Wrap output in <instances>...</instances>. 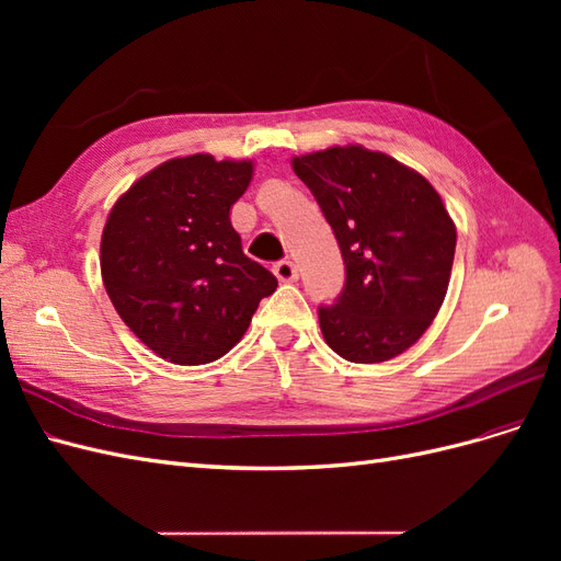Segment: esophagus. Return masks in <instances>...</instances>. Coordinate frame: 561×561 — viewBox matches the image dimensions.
Here are the masks:
<instances>
[{"label": "esophagus", "instance_id": "1", "mask_svg": "<svg viewBox=\"0 0 561 561\" xmlns=\"http://www.w3.org/2000/svg\"><path fill=\"white\" fill-rule=\"evenodd\" d=\"M274 274L280 283H293L299 278V271H297L295 262H290V260H283V262L274 264Z\"/></svg>", "mask_w": 561, "mask_h": 561}]
</instances>
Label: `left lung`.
Wrapping results in <instances>:
<instances>
[{"label": "left lung", "mask_w": 561, "mask_h": 561, "mask_svg": "<svg viewBox=\"0 0 561 561\" xmlns=\"http://www.w3.org/2000/svg\"><path fill=\"white\" fill-rule=\"evenodd\" d=\"M330 222L346 268L318 307L328 346L348 363H383L419 342L443 307L456 227L433 184L360 145L293 159Z\"/></svg>", "instance_id": "1"}]
</instances>
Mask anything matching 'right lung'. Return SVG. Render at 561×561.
<instances>
[{
	"label": "right lung",
	"mask_w": 561,
	"mask_h": 561,
	"mask_svg": "<svg viewBox=\"0 0 561 561\" xmlns=\"http://www.w3.org/2000/svg\"><path fill=\"white\" fill-rule=\"evenodd\" d=\"M252 161L171 159L114 203L100 271L116 313L163 360L203 365L245 334L276 276L241 248L229 210Z\"/></svg>",
	"instance_id": "obj_1"
}]
</instances>
